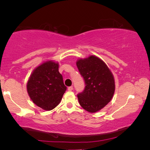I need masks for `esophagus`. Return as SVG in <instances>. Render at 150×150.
I'll use <instances>...</instances> for the list:
<instances>
[{"label":"esophagus","mask_w":150,"mask_h":150,"mask_svg":"<svg viewBox=\"0 0 150 150\" xmlns=\"http://www.w3.org/2000/svg\"><path fill=\"white\" fill-rule=\"evenodd\" d=\"M67 89H68V91H73V87H72V86H71V87H69L67 88Z\"/></svg>","instance_id":"1"}]
</instances>
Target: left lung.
Returning a JSON list of instances; mask_svg holds the SVG:
<instances>
[{"label":"left lung","mask_w":150,"mask_h":150,"mask_svg":"<svg viewBox=\"0 0 150 150\" xmlns=\"http://www.w3.org/2000/svg\"><path fill=\"white\" fill-rule=\"evenodd\" d=\"M76 64L86 85L77 95L79 102L85 110L96 112L110 102L115 93L112 73L105 63L95 55L79 59Z\"/></svg>","instance_id":"obj_1"}]
</instances>
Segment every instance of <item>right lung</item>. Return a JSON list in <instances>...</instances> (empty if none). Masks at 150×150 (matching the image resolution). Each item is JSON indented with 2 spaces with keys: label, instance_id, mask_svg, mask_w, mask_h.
I'll use <instances>...</instances> for the list:
<instances>
[{
  "label": "right lung",
  "instance_id": "right-lung-1",
  "mask_svg": "<svg viewBox=\"0 0 150 150\" xmlns=\"http://www.w3.org/2000/svg\"><path fill=\"white\" fill-rule=\"evenodd\" d=\"M66 89L59 64L53 61L35 68L27 83V91L32 102L45 110L59 105Z\"/></svg>",
  "mask_w": 150,
  "mask_h": 150
}]
</instances>
